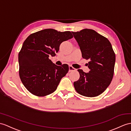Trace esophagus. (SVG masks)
Segmentation results:
<instances>
[{"label":"esophagus","mask_w":131,"mask_h":131,"mask_svg":"<svg viewBox=\"0 0 131 131\" xmlns=\"http://www.w3.org/2000/svg\"><path fill=\"white\" fill-rule=\"evenodd\" d=\"M75 69L74 68H73V67H72L71 66H70L69 67V72H72V71H75Z\"/></svg>","instance_id":"1"}]
</instances>
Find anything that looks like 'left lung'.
<instances>
[{
    "label": "left lung",
    "mask_w": 131,
    "mask_h": 131,
    "mask_svg": "<svg viewBox=\"0 0 131 131\" xmlns=\"http://www.w3.org/2000/svg\"><path fill=\"white\" fill-rule=\"evenodd\" d=\"M77 41L82 57L90 59V69L85 73L78 69L80 77L74 82L75 90L83 96H98L106 90L112 80L116 55L110 41L95 30L84 29L72 31Z\"/></svg>",
    "instance_id": "8db88e82"
}]
</instances>
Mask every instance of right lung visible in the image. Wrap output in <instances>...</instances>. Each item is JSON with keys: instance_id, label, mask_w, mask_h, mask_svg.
<instances>
[{"instance_id": "right-lung-1", "label": "right lung", "mask_w": 131, "mask_h": 131, "mask_svg": "<svg viewBox=\"0 0 131 131\" xmlns=\"http://www.w3.org/2000/svg\"><path fill=\"white\" fill-rule=\"evenodd\" d=\"M73 38L71 31L46 29L30 34L19 53V76L24 87L39 97L53 93L69 71L68 65L58 66L49 59L58 52L63 41Z\"/></svg>"}]
</instances>
